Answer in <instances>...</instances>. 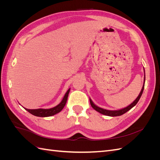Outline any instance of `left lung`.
I'll use <instances>...</instances> for the list:
<instances>
[{
  "label": "left lung",
  "mask_w": 160,
  "mask_h": 160,
  "mask_svg": "<svg viewBox=\"0 0 160 160\" xmlns=\"http://www.w3.org/2000/svg\"><path fill=\"white\" fill-rule=\"evenodd\" d=\"M144 72H145V71H144ZM145 80H146V77H145V74H144V83H145ZM143 89H144V84L143 85V88L142 89L141 92H140V93L138 95V98H136V99H135L132 104H130L129 106H128L127 108H125L122 109H120V110L111 111V110H107V109H102V108H99V107H98V106L95 105L93 103V101H91V99H90V103H91V105L92 108H93L95 111H98L99 113H100L101 114L108 115V116H111V117H115V116H119V115H122L124 114L125 113H126L127 111H128L129 110H130L132 108H133L134 106L138 103V102L139 101L140 98H141V96H142V95L143 93Z\"/></svg>",
  "instance_id": "obj_1"
}]
</instances>
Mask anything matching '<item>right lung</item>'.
Here are the masks:
<instances>
[{
	"label": "right lung",
	"mask_w": 160,
	"mask_h": 160,
	"mask_svg": "<svg viewBox=\"0 0 160 160\" xmlns=\"http://www.w3.org/2000/svg\"><path fill=\"white\" fill-rule=\"evenodd\" d=\"M69 91H70V89H69L68 91L66 92V93L64 96L63 99H62V100L61 101V102L58 105L55 106V108H52L51 109H28L26 108L25 109L32 115L37 116V117H49V116L54 115L55 114L59 113L65 107V105L67 103V98H68Z\"/></svg>",
	"instance_id": "obj_1"
}]
</instances>
